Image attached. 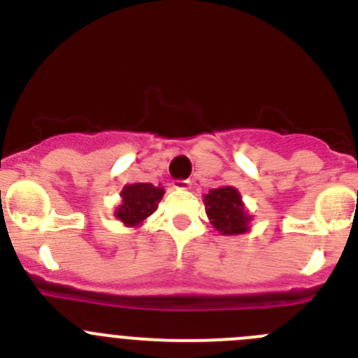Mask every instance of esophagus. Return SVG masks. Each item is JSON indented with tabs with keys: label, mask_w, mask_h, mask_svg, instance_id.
<instances>
[{
	"label": "esophagus",
	"mask_w": 358,
	"mask_h": 358,
	"mask_svg": "<svg viewBox=\"0 0 358 358\" xmlns=\"http://www.w3.org/2000/svg\"><path fill=\"white\" fill-rule=\"evenodd\" d=\"M189 186H192V182L188 179H177V181H173V188L176 189H189Z\"/></svg>",
	"instance_id": "esophagus-1"
}]
</instances>
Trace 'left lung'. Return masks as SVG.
I'll use <instances>...</instances> for the list:
<instances>
[{
  "mask_svg": "<svg viewBox=\"0 0 358 358\" xmlns=\"http://www.w3.org/2000/svg\"><path fill=\"white\" fill-rule=\"evenodd\" d=\"M206 215L215 229L222 235H242L249 229L251 215L245 211L238 189L220 186L204 195Z\"/></svg>",
  "mask_w": 358,
  "mask_h": 358,
  "instance_id": "1",
  "label": "left lung"
}]
</instances>
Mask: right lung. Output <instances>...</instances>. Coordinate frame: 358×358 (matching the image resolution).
I'll use <instances>...</instances> for the list:
<instances>
[{
    "instance_id": "obj_1",
    "label": "right lung",
    "mask_w": 358,
    "mask_h": 358,
    "mask_svg": "<svg viewBox=\"0 0 358 358\" xmlns=\"http://www.w3.org/2000/svg\"><path fill=\"white\" fill-rule=\"evenodd\" d=\"M164 188L154 186L150 182H134L123 186L122 202L116 208L115 217L127 227L140 226L145 218L150 217L157 208V202L163 199Z\"/></svg>"
}]
</instances>
